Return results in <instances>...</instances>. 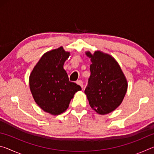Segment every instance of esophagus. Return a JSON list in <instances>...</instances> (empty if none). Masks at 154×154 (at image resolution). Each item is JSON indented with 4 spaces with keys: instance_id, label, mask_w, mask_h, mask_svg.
Listing matches in <instances>:
<instances>
[{
    "instance_id": "1",
    "label": "esophagus",
    "mask_w": 154,
    "mask_h": 154,
    "mask_svg": "<svg viewBox=\"0 0 154 154\" xmlns=\"http://www.w3.org/2000/svg\"><path fill=\"white\" fill-rule=\"evenodd\" d=\"M76 83H77V84H78V85H79L81 87H82V88H83V82H82V81H81V80H79V81H77V82Z\"/></svg>"
}]
</instances>
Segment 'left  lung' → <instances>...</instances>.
Returning a JSON list of instances; mask_svg holds the SVG:
<instances>
[{
  "instance_id": "1",
  "label": "left lung",
  "mask_w": 154,
  "mask_h": 154,
  "mask_svg": "<svg viewBox=\"0 0 154 154\" xmlns=\"http://www.w3.org/2000/svg\"><path fill=\"white\" fill-rule=\"evenodd\" d=\"M90 58V77L85 90L93 110L100 115L108 114L121 105L128 89L123 71L113 56L101 51L85 52Z\"/></svg>"
}]
</instances>
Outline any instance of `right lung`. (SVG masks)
<instances>
[{"label":"right lung","mask_w":154,"mask_h":154,"mask_svg":"<svg viewBox=\"0 0 154 154\" xmlns=\"http://www.w3.org/2000/svg\"><path fill=\"white\" fill-rule=\"evenodd\" d=\"M70 52L62 47L47 51L34 67L29 77L32 97L43 111L58 116L66 110L79 85L69 82L64 69Z\"/></svg>","instance_id":"add662e5"}]
</instances>
